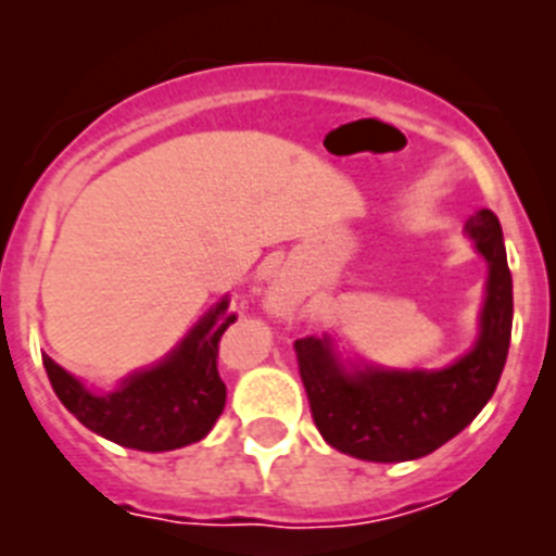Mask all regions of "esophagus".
I'll list each match as a JSON object with an SVG mask.
<instances>
[{
  "label": "esophagus",
  "instance_id": "1",
  "mask_svg": "<svg viewBox=\"0 0 556 556\" xmlns=\"http://www.w3.org/2000/svg\"><path fill=\"white\" fill-rule=\"evenodd\" d=\"M278 301H283V298H278Z\"/></svg>",
  "mask_w": 556,
  "mask_h": 556
}]
</instances>
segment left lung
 Masks as SVG:
<instances>
[{
	"label": "left lung",
	"mask_w": 556,
	"mask_h": 556,
	"mask_svg": "<svg viewBox=\"0 0 556 556\" xmlns=\"http://www.w3.org/2000/svg\"><path fill=\"white\" fill-rule=\"evenodd\" d=\"M488 262L479 337L440 370H390L339 356L331 333L294 342L308 406L331 448L367 462H409L431 454L484 409L507 362L513 333V275L498 217L476 211L465 223Z\"/></svg>",
	"instance_id": "left-lung-1"
}]
</instances>
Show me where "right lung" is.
<instances>
[{"instance_id":"1","label":"right lung","mask_w":556,"mask_h":556,"mask_svg":"<svg viewBox=\"0 0 556 556\" xmlns=\"http://www.w3.org/2000/svg\"><path fill=\"white\" fill-rule=\"evenodd\" d=\"M228 294L194 323L159 365L136 370L111 392H94L58 362L43 356L49 384L86 429L136 451H175L198 443L225 409L217 345L228 314Z\"/></svg>"}]
</instances>
